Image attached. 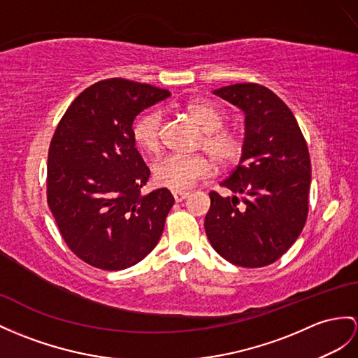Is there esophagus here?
Instances as JSON below:
<instances>
[{
	"label": "esophagus",
	"instance_id": "obj_1",
	"mask_svg": "<svg viewBox=\"0 0 358 358\" xmlns=\"http://www.w3.org/2000/svg\"><path fill=\"white\" fill-rule=\"evenodd\" d=\"M189 193H187V191H173V197L176 202H182V200H185L188 197Z\"/></svg>",
	"mask_w": 358,
	"mask_h": 358
}]
</instances>
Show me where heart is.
<instances>
[{
	"mask_svg": "<svg viewBox=\"0 0 358 358\" xmlns=\"http://www.w3.org/2000/svg\"><path fill=\"white\" fill-rule=\"evenodd\" d=\"M199 127L203 130V150L211 156L220 167H229L235 164L243 153L241 136L229 129H222L224 124V113L215 104L202 99L191 100L185 104ZM161 113L149 110L143 113L134 124L135 144L143 152L153 155L159 150ZM213 165L203 156L169 155L155 164L153 176L158 185L173 191H185L193 188L200 179L211 174Z\"/></svg>",
	"mask_w": 358,
	"mask_h": 358,
	"instance_id": "obj_1",
	"label": "heart"
}]
</instances>
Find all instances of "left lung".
<instances>
[{
    "label": "left lung",
    "instance_id": "left-lung-1",
    "mask_svg": "<svg viewBox=\"0 0 358 358\" xmlns=\"http://www.w3.org/2000/svg\"><path fill=\"white\" fill-rule=\"evenodd\" d=\"M245 112L237 167L222 182L232 196L209 193L205 231L226 261L241 267L275 263L298 240L308 214V147L289 106L258 83L213 91Z\"/></svg>",
    "mask_w": 358,
    "mask_h": 358
}]
</instances>
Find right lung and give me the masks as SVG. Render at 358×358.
Returning a JSON list of instances; mask_svg holds the SVG:
<instances>
[{"mask_svg": "<svg viewBox=\"0 0 358 358\" xmlns=\"http://www.w3.org/2000/svg\"><path fill=\"white\" fill-rule=\"evenodd\" d=\"M170 95L108 78L78 95L57 124L48 150V206L68 248L92 267L127 268L158 245L174 197L167 188L141 194L150 170L132 124Z\"/></svg>", "mask_w": 358, "mask_h": 358, "instance_id": "1", "label": "right lung"}]
</instances>
